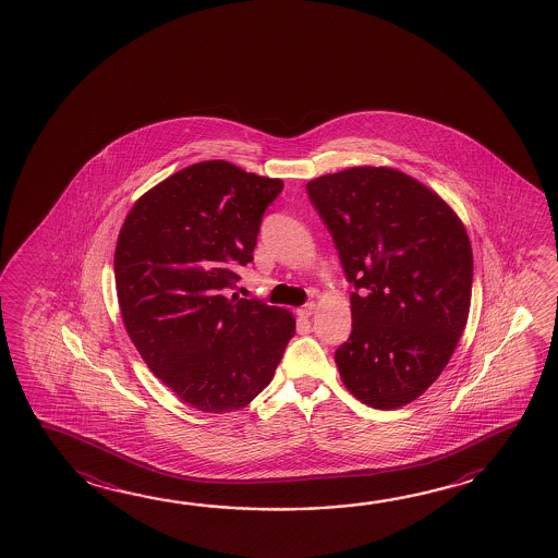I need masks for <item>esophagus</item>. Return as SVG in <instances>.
Segmentation results:
<instances>
[{"instance_id": "1", "label": "esophagus", "mask_w": 558, "mask_h": 558, "mask_svg": "<svg viewBox=\"0 0 558 558\" xmlns=\"http://www.w3.org/2000/svg\"><path fill=\"white\" fill-rule=\"evenodd\" d=\"M316 304L315 303H306L304 306H301L299 311H296V315L303 316V318H308V316L315 315Z\"/></svg>"}]
</instances>
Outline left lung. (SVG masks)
Segmentation results:
<instances>
[{"mask_svg":"<svg viewBox=\"0 0 558 558\" xmlns=\"http://www.w3.org/2000/svg\"><path fill=\"white\" fill-rule=\"evenodd\" d=\"M332 233L352 332L336 350L352 396L374 409L415 401L442 374L466 326L474 262L466 228L405 172L352 167L306 183Z\"/></svg>","mask_w":558,"mask_h":558,"instance_id":"8db88e82","label":"left lung"}]
</instances>
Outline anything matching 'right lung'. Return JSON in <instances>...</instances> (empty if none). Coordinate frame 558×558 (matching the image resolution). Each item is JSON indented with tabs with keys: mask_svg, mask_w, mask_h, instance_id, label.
<instances>
[{
	"mask_svg": "<svg viewBox=\"0 0 558 558\" xmlns=\"http://www.w3.org/2000/svg\"><path fill=\"white\" fill-rule=\"evenodd\" d=\"M281 179L204 161L143 194L123 222L116 291L123 325L153 374L186 405L228 413L269 386L294 318L257 299L226 296L254 259Z\"/></svg>",
	"mask_w": 558,
	"mask_h": 558,
	"instance_id": "add662e5",
	"label": "right lung"
}]
</instances>
